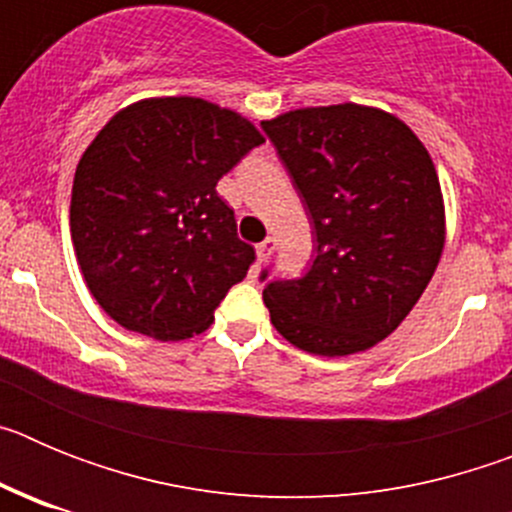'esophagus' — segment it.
Here are the masks:
<instances>
[{"instance_id": "obj_1", "label": "esophagus", "mask_w": 512, "mask_h": 512, "mask_svg": "<svg viewBox=\"0 0 512 512\" xmlns=\"http://www.w3.org/2000/svg\"><path fill=\"white\" fill-rule=\"evenodd\" d=\"M274 248H277V238H266V241H261L259 246H256V256H259V261H266L274 253Z\"/></svg>"}]
</instances>
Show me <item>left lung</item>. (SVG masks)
Listing matches in <instances>:
<instances>
[{"mask_svg": "<svg viewBox=\"0 0 512 512\" xmlns=\"http://www.w3.org/2000/svg\"><path fill=\"white\" fill-rule=\"evenodd\" d=\"M261 128L318 243L305 277L264 287L271 325L315 356L377 346L441 261L446 212L431 153L400 117L354 102L289 110Z\"/></svg>", "mask_w": 512, "mask_h": 512, "instance_id": "1", "label": "left lung"}]
</instances>
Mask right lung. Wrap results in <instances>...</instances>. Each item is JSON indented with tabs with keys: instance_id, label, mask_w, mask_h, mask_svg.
<instances>
[{
	"instance_id": "right-lung-1",
	"label": "right lung",
	"mask_w": 512,
	"mask_h": 512,
	"mask_svg": "<svg viewBox=\"0 0 512 512\" xmlns=\"http://www.w3.org/2000/svg\"><path fill=\"white\" fill-rule=\"evenodd\" d=\"M264 135L200 97L122 107L81 156L71 189V241L94 300L122 328L182 341L210 328L253 246L217 182Z\"/></svg>"
}]
</instances>
